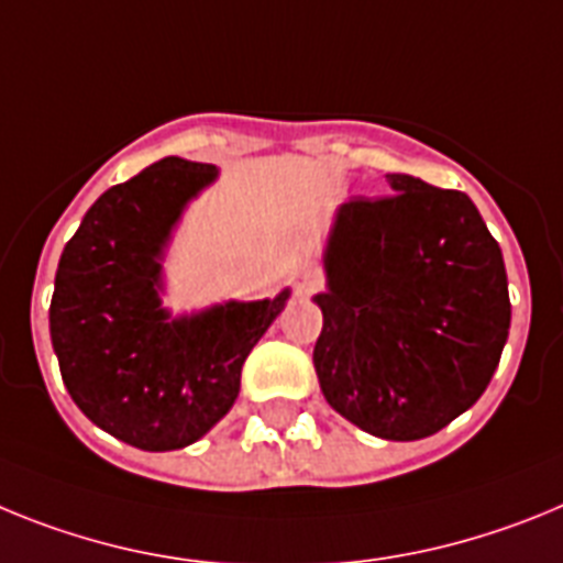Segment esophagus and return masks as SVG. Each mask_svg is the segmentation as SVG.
Segmentation results:
<instances>
[{
	"instance_id": "34e87169",
	"label": "esophagus",
	"mask_w": 563,
	"mask_h": 563,
	"mask_svg": "<svg viewBox=\"0 0 563 563\" xmlns=\"http://www.w3.org/2000/svg\"><path fill=\"white\" fill-rule=\"evenodd\" d=\"M295 295L297 297H309V295H314L317 288H320V283H322V277H320V272H317V268H311V266H302V268H297L295 272Z\"/></svg>"
}]
</instances>
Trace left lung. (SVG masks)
<instances>
[{
  "label": "left lung",
  "instance_id": "left-lung-1",
  "mask_svg": "<svg viewBox=\"0 0 563 563\" xmlns=\"http://www.w3.org/2000/svg\"><path fill=\"white\" fill-rule=\"evenodd\" d=\"M354 198L322 252L314 368L325 402L390 442L433 437L476 405L510 331L505 257L473 200L390 173Z\"/></svg>",
  "mask_w": 563,
  "mask_h": 563
}]
</instances>
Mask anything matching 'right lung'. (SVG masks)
Returning a JSON list of instances; mask_svg holds the SVG:
<instances>
[{
  "instance_id": "add662e5",
  "label": "right lung",
  "mask_w": 563,
  "mask_h": 563,
  "mask_svg": "<svg viewBox=\"0 0 563 563\" xmlns=\"http://www.w3.org/2000/svg\"><path fill=\"white\" fill-rule=\"evenodd\" d=\"M218 166L161 158L107 189L67 241L51 300V340L67 394L92 424L141 451H178L229 413L249 351L291 291L164 309V257L189 200Z\"/></svg>"
}]
</instances>
